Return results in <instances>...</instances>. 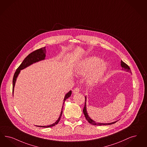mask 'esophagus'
I'll use <instances>...</instances> for the list:
<instances>
[{
    "instance_id": "esophagus-1",
    "label": "esophagus",
    "mask_w": 147,
    "mask_h": 147,
    "mask_svg": "<svg viewBox=\"0 0 147 147\" xmlns=\"http://www.w3.org/2000/svg\"><path fill=\"white\" fill-rule=\"evenodd\" d=\"M79 91H80V88H76L73 90V93L74 94H76L79 93Z\"/></svg>"
}]
</instances>
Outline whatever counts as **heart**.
<instances>
[{"label":"heart","instance_id":"obj_1","mask_svg":"<svg viewBox=\"0 0 147 147\" xmlns=\"http://www.w3.org/2000/svg\"><path fill=\"white\" fill-rule=\"evenodd\" d=\"M108 63L102 61L98 57H91L82 62L76 68V73L80 76H85L91 71L88 76V82L94 83L104 76L108 69Z\"/></svg>","mask_w":147,"mask_h":147}]
</instances>
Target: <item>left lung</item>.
<instances>
[{
    "instance_id": "left-lung-1",
    "label": "left lung",
    "mask_w": 147,
    "mask_h": 147,
    "mask_svg": "<svg viewBox=\"0 0 147 147\" xmlns=\"http://www.w3.org/2000/svg\"><path fill=\"white\" fill-rule=\"evenodd\" d=\"M121 67L123 68L122 69L123 70H125V71H129L131 73V71L130 69V68L129 67V66L127 65H126L125 62H123V61L121 60ZM86 97H85V106L84 107V109H83V113L84 114V115L86 117V119L88 121V123L92 125H112L113 123H115L117 121H114V122H113V123H96L92 119H91L90 117L88 116V112L86 111Z\"/></svg>"
}]
</instances>
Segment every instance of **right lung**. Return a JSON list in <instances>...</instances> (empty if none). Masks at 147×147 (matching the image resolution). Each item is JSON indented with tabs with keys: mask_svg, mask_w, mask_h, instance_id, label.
Wrapping results in <instances>:
<instances>
[{
	"mask_svg": "<svg viewBox=\"0 0 147 147\" xmlns=\"http://www.w3.org/2000/svg\"><path fill=\"white\" fill-rule=\"evenodd\" d=\"M45 53H46V49H45V47H42L41 49H38L36 50H35L34 51L30 53L29 54L25 59H24L23 62H22V63L20 65L18 68V69H16V71H15L14 76H13V80H12V92L13 94V89H14V86L15 85V82L16 81V78H18V76L21 70L23 69L24 68L28 67L30 65H32L33 63L39 62L41 60L44 59L45 58ZM71 91H69L67 94L65 95V98H64V102L63 104L65 103V100H67L68 97H69L71 96ZM62 108H63V106L62 108V111L61 112L59 117L58 120L55 123H53L51 125H50L49 126H38V127H53V126L57 125V123H59L60 119L62 116Z\"/></svg>",
	"mask_w": 147,
	"mask_h": 147,
	"instance_id": "add662e5",
	"label": "right lung"
}]
</instances>
